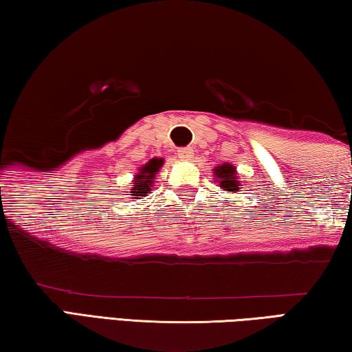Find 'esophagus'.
Segmentation results:
<instances>
[{"label":"esophagus","instance_id":"obj_1","mask_svg":"<svg viewBox=\"0 0 352 352\" xmlns=\"http://www.w3.org/2000/svg\"><path fill=\"white\" fill-rule=\"evenodd\" d=\"M192 157H194V151L190 147L178 148V158L183 160V162H189Z\"/></svg>","mask_w":352,"mask_h":352}]
</instances>
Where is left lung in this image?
I'll return each instance as SVG.
<instances>
[{
	"label": "left lung",
	"instance_id": "obj_1",
	"mask_svg": "<svg viewBox=\"0 0 352 352\" xmlns=\"http://www.w3.org/2000/svg\"><path fill=\"white\" fill-rule=\"evenodd\" d=\"M214 177L219 178L217 182L220 183V188L223 190H228V192H239L241 183L237 180L236 168L233 164L223 163L217 166V168L214 169Z\"/></svg>",
	"mask_w": 352,
	"mask_h": 352
}]
</instances>
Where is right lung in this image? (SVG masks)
Returning a JSON list of instances; mask_svg holds the SVG:
<instances>
[{
    "label": "right lung",
    "instance_id": "add662e5",
    "mask_svg": "<svg viewBox=\"0 0 352 352\" xmlns=\"http://www.w3.org/2000/svg\"><path fill=\"white\" fill-rule=\"evenodd\" d=\"M164 163L163 158H152L151 162L146 163L142 168H140V172L135 175L133 186L130 189V195H133V199L146 197L151 190L152 183L155 180V175L160 170Z\"/></svg>",
    "mask_w": 352,
    "mask_h": 352
}]
</instances>
